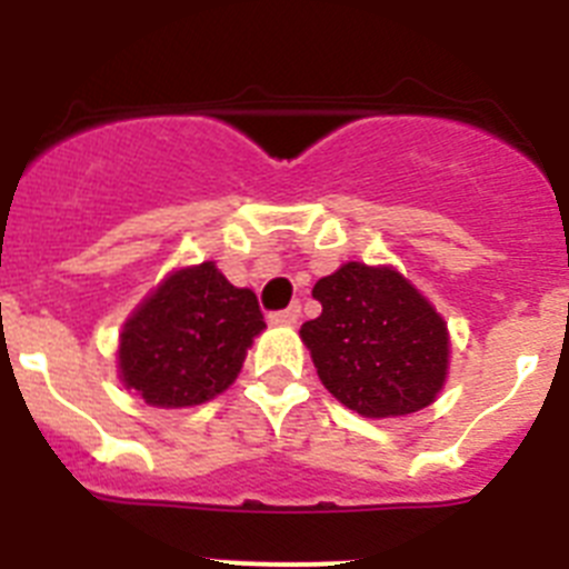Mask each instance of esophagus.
I'll use <instances>...</instances> for the list:
<instances>
[{
    "instance_id": "esophagus-1",
    "label": "esophagus",
    "mask_w": 569,
    "mask_h": 569,
    "mask_svg": "<svg viewBox=\"0 0 569 569\" xmlns=\"http://www.w3.org/2000/svg\"><path fill=\"white\" fill-rule=\"evenodd\" d=\"M299 313L301 308H299V301H296V305H290V308L270 313V325H296V321H299Z\"/></svg>"
}]
</instances>
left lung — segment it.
<instances>
[{
    "label": "left lung",
    "mask_w": 569,
    "mask_h": 569,
    "mask_svg": "<svg viewBox=\"0 0 569 569\" xmlns=\"http://www.w3.org/2000/svg\"><path fill=\"white\" fill-rule=\"evenodd\" d=\"M321 316L299 330L321 385L367 419L433 405L447 381V321L390 264L347 261L316 281Z\"/></svg>",
    "instance_id": "left-lung-1"
}]
</instances>
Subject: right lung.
<instances>
[{
    "instance_id": "add662e5",
    "label": "right lung",
    "mask_w": 569,
    "mask_h": 569,
    "mask_svg": "<svg viewBox=\"0 0 569 569\" xmlns=\"http://www.w3.org/2000/svg\"><path fill=\"white\" fill-rule=\"evenodd\" d=\"M264 330L256 293L202 261L150 290L119 333V379L153 407H193L224 393Z\"/></svg>"
}]
</instances>
